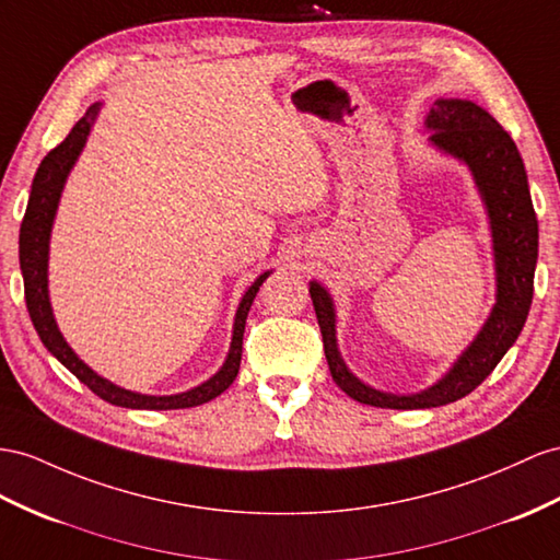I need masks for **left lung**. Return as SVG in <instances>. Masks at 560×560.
<instances>
[{"instance_id": "left-lung-1", "label": "left lung", "mask_w": 560, "mask_h": 560, "mask_svg": "<svg viewBox=\"0 0 560 560\" xmlns=\"http://www.w3.org/2000/svg\"><path fill=\"white\" fill-rule=\"evenodd\" d=\"M425 127L433 132L428 137L430 143L466 163L476 179L490 218L497 303L476 340L458 354L454 366L435 385L413 395H395L371 388L346 366L336 340L334 298L322 283L310 281L326 362L336 385L357 402L381 409L442 407L476 390L521 336L533 305L539 229L518 147L490 113L466 98H438L428 113Z\"/></svg>"}]
</instances>
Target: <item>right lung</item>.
<instances>
[{"label": "right lung", "mask_w": 560, "mask_h": 560, "mask_svg": "<svg viewBox=\"0 0 560 560\" xmlns=\"http://www.w3.org/2000/svg\"><path fill=\"white\" fill-rule=\"evenodd\" d=\"M98 108H102V104H92L88 108V113H84V116L75 122L70 135L59 143V147L51 149L45 155V161L39 163L37 175L33 179V189H31V198H27L25 218L21 222V236H19V260H21V271H23L27 312H31L33 326H35L39 340L45 342V348L70 371V374L78 376L94 395L106 399V402L116 405V407H127V409H151V411L189 409V407L206 405V402H210V399L222 395L229 385L236 381L238 366H241L243 331H246L248 310L253 305L257 291H260V285L265 283V279L271 275V271H265V275L257 277L250 289L246 291V295L241 298L238 310H236V319H234L232 346H229V354H226L222 369L212 378H208L206 383H200V385H196V388L186 390V393L141 395V393L120 388V385L110 383L104 376H98L96 371H92L88 364H84L73 352V348L68 346L66 338L61 336L59 326H56L51 303H49V279H47L51 224L56 218V208H59L66 179L70 175V170H73L78 155L84 149V141H88L92 125L98 116Z\"/></svg>", "instance_id": "add662e5"}]
</instances>
